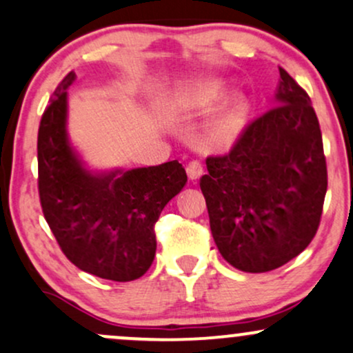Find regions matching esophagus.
I'll use <instances>...</instances> for the list:
<instances>
[{"instance_id": "34e87169", "label": "esophagus", "mask_w": 353, "mask_h": 353, "mask_svg": "<svg viewBox=\"0 0 353 353\" xmlns=\"http://www.w3.org/2000/svg\"><path fill=\"white\" fill-rule=\"evenodd\" d=\"M185 171H188V176L190 181H196L199 179V177L202 176V172H204V169H202V164L201 161H190V163L185 165Z\"/></svg>"}]
</instances>
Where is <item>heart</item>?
<instances>
[{
    "label": "heart",
    "instance_id": "1",
    "mask_svg": "<svg viewBox=\"0 0 353 353\" xmlns=\"http://www.w3.org/2000/svg\"><path fill=\"white\" fill-rule=\"evenodd\" d=\"M224 84L219 79H202L190 84L177 94V106L190 112H205L224 96ZM245 101L242 96H230L219 106L205 125V134L212 143L225 144L241 132L245 119Z\"/></svg>",
    "mask_w": 353,
    "mask_h": 353
}]
</instances>
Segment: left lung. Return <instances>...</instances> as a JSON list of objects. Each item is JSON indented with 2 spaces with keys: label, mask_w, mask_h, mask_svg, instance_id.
Returning <instances> with one entry per match:
<instances>
[{
  "label": "left lung",
  "mask_w": 353,
  "mask_h": 353,
  "mask_svg": "<svg viewBox=\"0 0 353 353\" xmlns=\"http://www.w3.org/2000/svg\"><path fill=\"white\" fill-rule=\"evenodd\" d=\"M275 104L224 156L205 159L201 190L219 252L242 272H269L310 244L327 192L322 132L310 98L285 70Z\"/></svg>",
  "instance_id": "8db88e82"
}]
</instances>
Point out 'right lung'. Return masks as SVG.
Wrapping results in <instances>:
<instances>
[{
    "mask_svg": "<svg viewBox=\"0 0 353 353\" xmlns=\"http://www.w3.org/2000/svg\"><path fill=\"white\" fill-rule=\"evenodd\" d=\"M68 72L38 131V189L44 219L64 255L84 272L136 281L156 255L154 224L188 182L177 161L149 168L91 171L68 137Z\"/></svg>",
    "mask_w": 353,
    "mask_h": 353,
    "instance_id": "right-lung-1",
    "label": "right lung"
}]
</instances>
